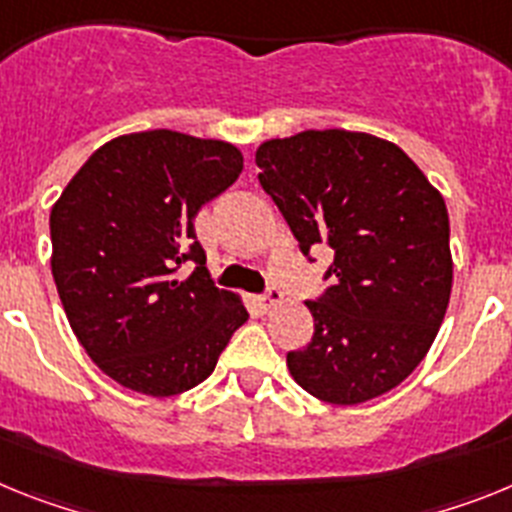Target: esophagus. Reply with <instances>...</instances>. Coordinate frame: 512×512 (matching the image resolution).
I'll use <instances>...</instances> for the list:
<instances>
[{
	"label": "esophagus",
	"instance_id": "1",
	"mask_svg": "<svg viewBox=\"0 0 512 512\" xmlns=\"http://www.w3.org/2000/svg\"><path fill=\"white\" fill-rule=\"evenodd\" d=\"M281 301H283V293L278 291V288H268V291L257 296V306H260V311H270L273 306L281 304Z\"/></svg>",
	"mask_w": 512,
	"mask_h": 512
}]
</instances>
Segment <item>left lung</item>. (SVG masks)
Returning a JSON list of instances; mask_svg holds the SVG:
<instances>
[{"label": "left lung", "instance_id": "1", "mask_svg": "<svg viewBox=\"0 0 512 512\" xmlns=\"http://www.w3.org/2000/svg\"><path fill=\"white\" fill-rule=\"evenodd\" d=\"M262 190L299 250L332 252L309 345L286 355L311 397L361 404L425 358L451 299L443 195L397 144L371 133L304 131L257 149Z\"/></svg>", "mask_w": 512, "mask_h": 512}]
</instances>
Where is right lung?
Returning <instances> with one entry per match:
<instances>
[{
	"label": "right lung",
	"instance_id": "right-lung-1",
	"mask_svg": "<svg viewBox=\"0 0 512 512\" xmlns=\"http://www.w3.org/2000/svg\"><path fill=\"white\" fill-rule=\"evenodd\" d=\"M239 172L226 141L128 133L102 144L51 208V273L71 330L126 389H193L250 317L211 283L193 226ZM182 264L196 265L188 279Z\"/></svg>",
	"mask_w": 512,
	"mask_h": 512
}]
</instances>
